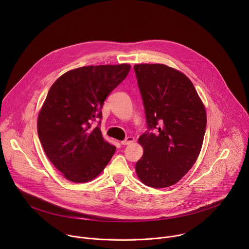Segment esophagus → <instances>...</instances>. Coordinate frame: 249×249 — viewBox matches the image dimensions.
I'll return each instance as SVG.
<instances>
[{
    "instance_id": "34e87169",
    "label": "esophagus",
    "mask_w": 249,
    "mask_h": 249,
    "mask_svg": "<svg viewBox=\"0 0 249 249\" xmlns=\"http://www.w3.org/2000/svg\"><path fill=\"white\" fill-rule=\"evenodd\" d=\"M135 140H134V138L133 137H131V136H129V137H127L125 140H123L122 142H121V144L122 145H124V146H126V145H130V144H132L133 142H134Z\"/></svg>"
}]
</instances>
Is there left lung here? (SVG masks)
I'll return each instance as SVG.
<instances>
[{"label": "left lung", "instance_id": "left-lung-1", "mask_svg": "<svg viewBox=\"0 0 249 249\" xmlns=\"http://www.w3.org/2000/svg\"><path fill=\"white\" fill-rule=\"evenodd\" d=\"M148 131L140 136V180L154 188L178 182L195 163L207 125L204 104L191 81L162 64L134 66ZM155 130V133L151 131Z\"/></svg>", "mask_w": 249, "mask_h": 249}]
</instances>
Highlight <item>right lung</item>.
<instances>
[{"label":"right lung","mask_w":249,"mask_h":249,"mask_svg":"<svg viewBox=\"0 0 249 249\" xmlns=\"http://www.w3.org/2000/svg\"><path fill=\"white\" fill-rule=\"evenodd\" d=\"M131 66L81 67L62 75L50 88L38 115L37 132L43 150L70 181L92 180L107 165L116 147L91 123L101 119L110 92L127 77Z\"/></svg>","instance_id":"add662e5"}]
</instances>
